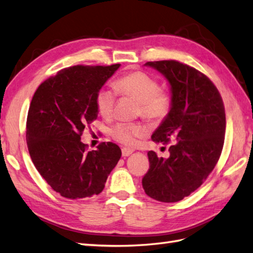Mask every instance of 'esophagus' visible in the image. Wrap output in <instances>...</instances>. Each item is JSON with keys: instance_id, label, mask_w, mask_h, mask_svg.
Returning <instances> with one entry per match:
<instances>
[{"instance_id": "obj_1", "label": "esophagus", "mask_w": 253, "mask_h": 253, "mask_svg": "<svg viewBox=\"0 0 253 253\" xmlns=\"http://www.w3.org/2000/svg\"><path fill=\"white\" fill-rule=\"evenodd\" d=\"M133 150L128 149V148H122V156L123 157H128L130 155H132Z\"/></svg>"}]
</instances>
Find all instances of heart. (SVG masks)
<instances>
[{"label":"heart","mask_w":253,"mask_h":253,"mask_svg":"<svg viewBox=\"0 0 253 253\" xmlns=\"http://www.w3.org/2000/svg\"><path fill=\"white\" fill-rule=\"evenodd\" d=\"M115 87L121 95L135 98L139 102V114L150 122L164 120L171 109V96L168 91L159 87L158 80L136 70L122 76L115 82ZM117 99L115 89L109 87L99 88L95 96V105L104 118H110L114 114ZM145 134V128L138 123L119 122L111 128V136L117 142L126 146H133L136 138Z\"/></svg>","instance_id":"b5f03b06"}]
</instances>
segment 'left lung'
<instances>
[{
	"instance_id": "8db88e82",
	"label": "left lung",
	"mask_w": 253,
	"mask_h": 253,
	"mask_svg": "<svg viewBox=\"0 0 253 253\" xmlns=\"http://www.w3.org/2000/svg\"><path fill=\"white\" fill-rule=\"evenodd\" d=\"M171 86V109L154 132V142L170 146V157L148 151L149 170L142 184L146 195L176 203L200 187L223 149L225 109L216 86L206 75L176 60L148 61Z\"/></svg>"
}]
</instances>
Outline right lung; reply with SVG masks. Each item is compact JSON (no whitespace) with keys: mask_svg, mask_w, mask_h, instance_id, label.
Masks as SVG:
<instances>
[{"mask_svg":"<svg viewBox=\"0 0 253 253\" xmlns=\"http://www.w3.org/2000/svg\"><path fill=\"white\" fill-rule=\"evenodd\" d=\"M120 67L77 65L42 82L27 117V145L33 165L56 193L82 199L102 193L121 157L118 145L87 150L84 128L96 119L95 96Z\"/></svg>","mask_w":253,"mask_h":253,"instance_id":"1","label":"right lung"}]
</instances>
